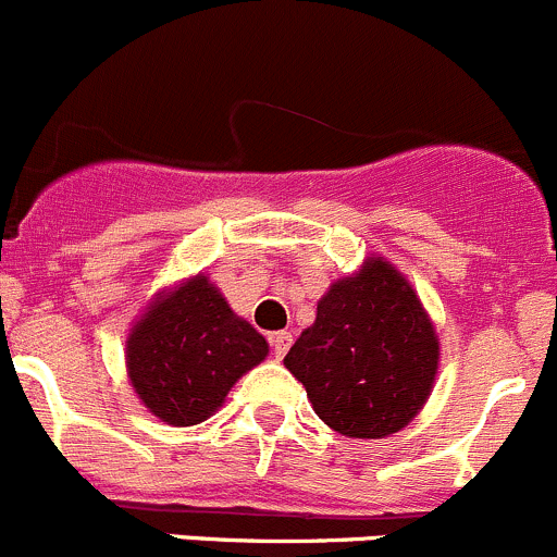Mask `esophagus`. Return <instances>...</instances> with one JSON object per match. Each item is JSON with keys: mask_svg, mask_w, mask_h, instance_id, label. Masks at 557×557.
<instances>
[{"mask_svg": "<svg viewBox=\"0 0 557 557\" xmlns=\"http://www.w3.org/2000/svg\"><path fill=\"white\" fill-rule=\"evenodd\" d=\"M271 346H273V357H276V360H281V357H284L286 351H289L292 333H286V330H278V333H273L271 335Z\"/></svg>", "mask_w": 557, "mask_h": 557, "instance_id": "obj_1", "label": "esophagus"}]
</instances>
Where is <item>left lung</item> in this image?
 <instances>
[{"label": "left lung", "instance_id": "left-lung-1", "mask_svg": "<svg viewBox=\"0 0 557 557\" xmlns=\"http://www.w3.org/2000/svg\"><path fill=\"white\" fill-rule=\"evenodd\" d=\"M284 366L324 425L349 438H384L425 406L438 371V335L404 273L368 257L324 292Z\"/></svg>", "mask_w": 557, "mask_h": 557}]
</instances>
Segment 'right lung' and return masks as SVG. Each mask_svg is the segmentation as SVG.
Listing matches in <instances>:
<instances>
[{"mask_svg": "<svg viewBox=\"0 0 557 557\" xmlns=\"http://www.w3.org/2000/svg\"><path fill=\"white\" fill-rule=\"evenodd\" d=\"M265 357L268 341L202 273L153 297L126 338V373L137 398L175 428L208 420Z\"/></svg>", "mask_w": 557, "mask_h": 557, "instance_id": "obj_1", "label": "right lung"}]
</instances>
